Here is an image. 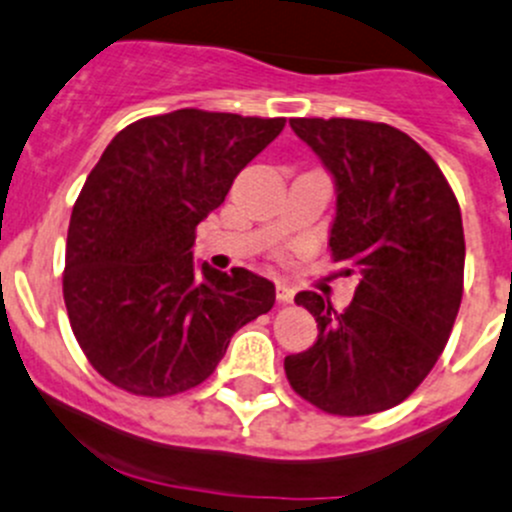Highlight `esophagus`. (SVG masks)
Segmentation results:
<instances>
[{
	"mask_svg": "<svg viewBox=\"0 0 512 512\" xmlns=\"http://www.w3.org/2000/svg\"><path fill=\"white\" fill-rule=\"evenodd\" d=\"M276 298L278 303H291L293 301V288L288 283L276 281Z\"/></svg>",
	"mask_w": 512,
	"mask_h": 512,
	"instance_id": "esophagus-1",
	"label": "esophagus"
}]
</instances>
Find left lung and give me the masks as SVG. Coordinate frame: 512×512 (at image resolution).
<instances>
[{
  "mask_svg": "<svg viewBox=\"0 0 512 512\" xmlns=\"http://www.w3.org/2000/svg\"><path fill=\"white\" fill-rule=\"evenodd\" d=\"M336 179L331 258L358 286L338 313L296 293L318 341L286 356L293 391L331 416H371L406 401L448 343L463 298L465 239L448 179L396 126L291 119Z\"/></svg>",
  "mask_w": 512,
  "mask_h": 512,
  "instance_id": "1",
  "label": "left lung"
}]
</instances>
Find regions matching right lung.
I'll return each instance as SVG.
<instances>
[{
	"mask_svg": "<svg viewBox=\"0 0 512 512\" xmlns=\"http://www.w3.org/2000/svg\"><path fill=\"white\" fill-rule=\"evenodd\" d=\"M286 119L179 109L111 139L74 204L64 303L86 361L111 386L176 396L216 371L231 336L268 313L276 288L246 268L201 266L196 226Z\"/></svg>",
	"mask_w": 512,
	"mask_h": 512,
	"instance_id": "add662e5",
	"label": "right lung"
}]
</instances>
